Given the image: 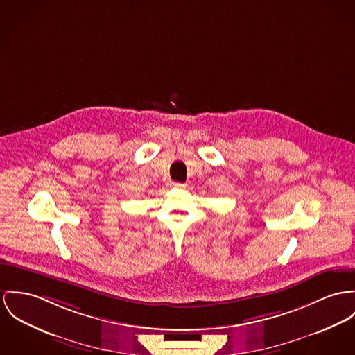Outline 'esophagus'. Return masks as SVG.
I'll use <instances>...</instances> for the list:
<instances>
[{
  "label": "esophagus",
  "mask_w": 355,
  "mask_h": 355,
  "mask_svg": "<svg viewBox=\"0 0 355 355\" xmlns=\"http://www.w3.org/2000/svg\"><path fill=\"white\" fill-rule=\"evenodd\" d=\"M171 187L175 188V189H184V188H185V184H181V182H171Z\"/></svg>",
  "instance_id": "34e87169"
}]
</instances>
